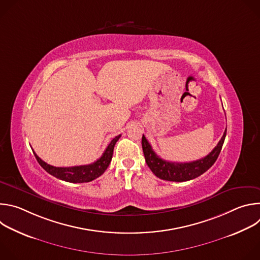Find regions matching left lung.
Segmentation results:
<instances>
[{"instance_id": "left-lung-1", "label": "left lung", "mask_w": 260, "mask_h": 260, "mask_svg": "<svg viewBox=\"0 0 260 260\" xmlns=\"http://www.w3.org/2000/svg\"><path fill=\"white\" fill-rule=\"evenodd\" d=\"M226 129L217 146L207 156L191 162H172L160 158L153 151L151 145L144 135L142 137V148L147 166L150 168L156 177L167 181L184 182L201 176L215 164L221 151L222 145L224 143Z\"/></svg>"}]
</instances>
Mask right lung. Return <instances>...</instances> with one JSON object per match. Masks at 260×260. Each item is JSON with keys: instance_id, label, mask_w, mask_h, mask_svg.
<instances>
[{"instance_id": "obj_1", "label": "right lung", "mask_w": 260, "mask_h": 260, "mask_svg": "<svg viewBox=\"0 0 260 260\" xmlns=\"http://www.w3.org/2000/svg\"><path fill=\"white\" fill-rule=\"evenodd\" d=\"M121 135L115 137L112 141L110 142L108 147L106 148L105 152L103 155L93 164L85 165V166H76V167H69V168H56L53 166H50L43 161L38 155L35 154L36 159L38 160L39 165L50 175L54 176L57 179L63 180L66 182L71 183H84V182H90L101 175L104 174V172L109 167L111 159H112L114 146L116 142L119 140Z\"/></svg>"}]
</instances>
